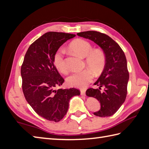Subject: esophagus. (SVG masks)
I'll list each match as a JSON object with an SVG mask.
<instances>
[{"mask_svg":"<svg viewBox=\"0 0 149 149\" xmlns=\"http://www.w3.org/2000/svg\"><path fill=\"white\" fill-rule=\"evenodd\" d=\"M81 95H86V90H81Z\"/></svg>","mask_w":149,"mask_h":149,"instance_id":"esophagus-1","label":"esophagus"}]
</instances>
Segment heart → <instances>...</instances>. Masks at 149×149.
Masks as SVG:
<instances>
[{
    "label": "heart",
    "mask_w": 149,
    "mask_h": 149,
    "mask_svg": "<svg viewBox=\"0 0 149 149\" xmlns=\"http://www.w3.org/2000/svg\"><path fill=\"white\" fill-rule=\"evenodd\" d=\"M73 51L77 53L82 58H85L86 65L95 72H100L104 68L106 63V57L100 50H93L91 44L83 39H77L72 42L70 45ZM65 52L60 48L54 56V64L58 70L66 74L68 67L64 58ZM93 73L90 70L75 72L66 79V82L70 86L83 88L92 80Z\"/></svg>",
    "instance_id": "b5f03b06"
}]
</instances>
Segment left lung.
<instances>
[{
	"instance_id": "left-lung-1",
	"label": "left lung",
	"mask_w": 149,
	"mask_h": 149,
	"mask_svg": "<svg viewBox=\"0 0 149 149\" xmlns=\"http://www.w3.org/2000/svg\"><path fill=\"white\" fill-rule=\"evenodd\" d=\"M77 35L90 40L102 49L106 57L104 68L95 85L96 89L89 88L86 95L99 101L100 109L94 112L95 115L105 117L115 114L125 102L129 75L127 63L121 47L111 38L97 31H85ZM103 87L104 90L100 91Z\"/></svg>"
}]
</instances>
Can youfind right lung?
Returning a JSON list of instances; mask_svg holds the SVG:
<instances>
[{
  "label": "right lung",
  "mask_w": 149,
  "mask_h": 149,
  "mask_svg": "<svg viewBox=\"0 0 149 149\" xmlns=\"http://www.w3.org/2000/svg\"><path fill=\"white\" fill-rule=\"evenodd\" d=\"M75 34L49 32L28 49L21 67L22 90L28 104L38 115L58 122L67 113L69 101L79 95L76 88L55 90L64 82L54 64V56L63 43Z\"/></svg>",
  "instance_id": "add662e5"
}]
</instances>
